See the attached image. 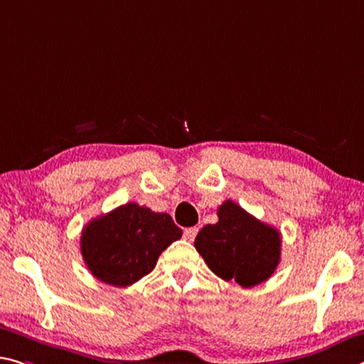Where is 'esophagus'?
<instances>
[{"mask_svg": "<svg viewBox=\"0 0 364 364\" xmlns=\"http://www.w3.org/2000/svg\"><path fill=\"white\" fill-rule=\"evenodd\" d=\"M198 232H199L198 227L186 228V230H184V233H183V238L186 240V241H194V238H196V235H198Z\"/></svg>", "mask_w": 364, "mask_h": 364, "instance_id": "obj_1", "label": "esophagus"}]
</instances>
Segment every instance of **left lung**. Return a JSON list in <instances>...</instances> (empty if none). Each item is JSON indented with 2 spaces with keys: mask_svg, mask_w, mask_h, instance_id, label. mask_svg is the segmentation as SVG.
<instances>
[{
  "mask_svg": "<svg viewBox=\"0 0 364 364\" xmlns=\"http://www.w3.org/2000/svg\"><path fill=\"white\" fill-rule=\"evenodd\" d=\"M218 222L205 225L194 246L213 274L251 288L262 284L280 262L279 230L257 220L233 200L217 210Z\"/></svg>",
  "mask_w": 364,
  "mask_h": 364,
  "instance_id": "obj_1",
  "label": "left lung"
}]
</instances>
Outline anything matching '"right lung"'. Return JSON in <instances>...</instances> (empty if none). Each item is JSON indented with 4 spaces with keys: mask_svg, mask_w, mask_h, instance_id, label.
Segmentation results:
<instances>
[{
    "mask_svg": "<svg viewBox=\"0 0 364 364\" xmlns=\"http://www.w3.org/2000/svg\"><path fill=\"white\" fill-rule=\"evenodd\" d=\"M181 235L168 213L128 203L85 225L80 252L103 284L129 287L151 274L159 256Z\"/></svg>",
    "mask_w": 364,
    "mask_h": 364,
    "instance_id": "1",
    "label": "right lung"
}]
</instances>
